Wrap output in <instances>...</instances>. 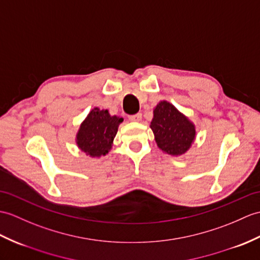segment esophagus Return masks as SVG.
<instances>
[{
    "instance_id": "34e87169",
    "label": "esophagus",
    "mask_w": 260,
    "mask_h": 260,
    "mask_svg": "<svg viewBox=\"0 0 260 260\" xmlns=\"http://www.w3.org/2000/svg\"><path fill=\"white\" fill-rule=\"evenodd\" d=\"M129 120H132V122H141V120H142V114L141 113H137V114H135V115L129 116Z\"/></svg>"
}]
</instances>
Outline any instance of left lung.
<instances>
[{"label":"left lung","mask_w":260,"mask_h":260,"mask_svg":"<svg viewBox=\"0 0 260 260\" xmlns=\"http://www.w3.org/2000/svg\"><path fill=\"white\" fill-rule=\"evenodd\" d=\"M149 127L158 148L172 156L187 153L196 138L195 124L167 101H160L154 107Z\"/></svg>","instance_id":"8db88e82"}]
</instances>
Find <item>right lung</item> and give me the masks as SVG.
Wrapping results in <instances>:
<instances>
[{
	"label": "right lung",
	"instance_id": "right-lung-1",
	"mask_svg": "<svg viewBox=\"0 0 260 260\" xmlns=\"http://www.w3.org/2000/svg\"><path fill=\"white\" fill-rule=\"evenodd\" d=\"M123 120L120 116H112L108 110L94 107L76 133L77 147L92 158L105 156L112 149L118 126Z\"/></svg>",
	"mask_w": 260,
	"mask_h": 260
}]
</instances>
